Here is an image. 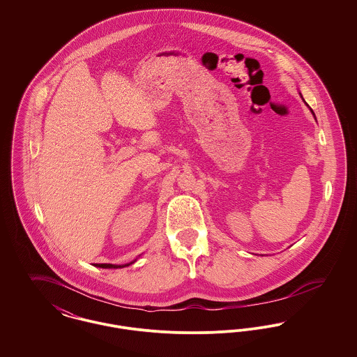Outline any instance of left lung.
<instances>
[{"mask_svg":"<svg viewBox=\"0 0 357 357\" xmlns=\"http://www.w3.org/2000/svg\"><path fill=\"white\" fill-rule=\"evenodd\" d=\"M300 95H301V93H300ZM301 98H303V96H301ZM306 104V102H305ZM306 105H307V104H306ZM307 107H309V105H307ZM310 111H312V108H310ZM312 114H313V115H314V112H313V111H312Z\"/></svg>","mask_w":357,"mask_h":357,"instance_id":"1","label":"left lung"}]
</instances>
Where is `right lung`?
<instances>
[{"mask_svg": "<svg viewBox=\"0 0 357 357\" xmlns=\"http://www.w3.org/2000/svg\"><path fill=\"white\" fill-rule=\"evenodd\" d=\"M135 261H132V262H130V264H126V265H114V264H96V266H98V268H102V269H118V268L130 266V265H131V264H134Z\"/></svg>", "mask_w": 357, "mask_h": 357, "instance_id": "obj_1", "label": "right lung"}]
</instances>
